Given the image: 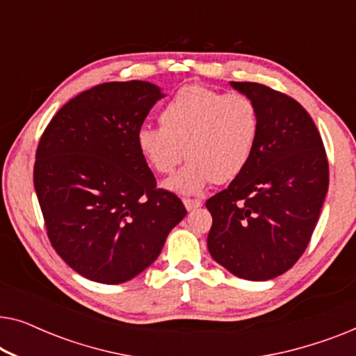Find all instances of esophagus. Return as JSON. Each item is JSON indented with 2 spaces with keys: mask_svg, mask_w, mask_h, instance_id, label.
Masks as SVG:
<instances>
[{
  "mask_svg": "<svg viewBox=\"0 0 356 356\" xmlns=\"http://www.w3.org/2000/svg\"><path fill=\"white\" fill-rule=\"evenodd\" d=\"M183 204L186 211H194V209L202 206V201H199V199H183Z\"/></svg>",
  "mask_w": 356,
  "mask_h": 356,
  "instance_id": "obj_1",
  "label": "esophagus"
}]
</instances>
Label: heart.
<instances>
[{
    "mask_svg": "<svg viewBox=\"0 0 356 356\" xmlns=\"http://www.w3.org/2000/svg\"><path fill=\"white\" fill-rule=\"evenodd\" d=\"M160 128L143 126L136 145L145 163L159 175L172 173L165 188L196 196L212 183L227 184L250 162L259 133V115L251 99L206 86L189 84L177 90L159 113Z\"/></svg>",
    "mask_w": 356,
    "mask_h": 356,
    "instance_id": "b5f03b06",
    "label": "heart"
}]
</instances>
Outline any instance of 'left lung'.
<instances>
[{
    "label": "left lung",
    "mask_w": 356,
    "mask_h": 356,
    "mask_svg": "<svg viewBox=\"0 0 356 356\" xmlns=\"http://www.w3.org/2000/svg\"><path fill=\"white\" fill-rule=\"evenodd\" d=\"M259 115L251 159L227 189L206 202L213 261L246 280H270L290 269L313 235L329 186L319 131L291 97L256 82H230Z\"/></svg>",
    "instance_id": "left-lung-1"
}]
</instances>
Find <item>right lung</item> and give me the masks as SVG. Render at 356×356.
Returning <instances> with one entry per match:
<instances>
[{
  "label": "right lung",
  "mask_w": 356,
  "mask_h": 356,
  "mask_svg": "<svg viewBox=\"0 0 356 356\" xmlns=\"http://www.w3.org/2000/svg\"><path fill=\"white\" fill-rule=\"evenodd\" d=\"M165 94L145 81L105 82L67 102L38 143L33 186L51 246L99 284H123L157 259L186 216L157 189L136 133Z\"/></svg>",
  "instance_id": "add662e5"
}]
</instances>
